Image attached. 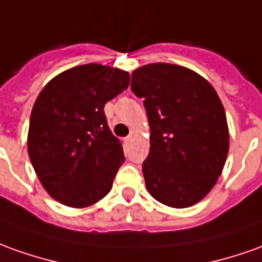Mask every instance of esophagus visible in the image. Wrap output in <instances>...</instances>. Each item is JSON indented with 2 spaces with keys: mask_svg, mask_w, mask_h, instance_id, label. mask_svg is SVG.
I'll return each mask as SVG.
<instances>
[{
  "mask_svg": "<svg viewBox=\"0 0 262 262\" xmlns=\"http://www.w3.org/2000/svg\"><path fill=\"white\" fill-rule=\"evenodd\" d=\"M131 138H133V137H131V135H128L127 138H125V142H129V141H131Z\"/></svg>",
  "mask_w": 262,
  "mask_h": 262,
  "instance_id": "esophagus-1",
  "label": "esophagus"
}]
</instances>
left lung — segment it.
<instances>
[{
	"label": "left lung",
	"mask_w": 262,
	"mask_h": 262,
	"mask_svg": "<svg viewBox=\"0 0 262 262\" xmlns=\"http://www.w3.org/2000/svg\"><path fill=\"white\" fill-rule=\"evenodd\" d=\"M131 90L144 98L151 128L142 162L149 194L172 208L194 205L215 185L228 154L220 97L201 75L165 62L135 70Z\"/></svg>",
	"instance_id": "1"
}]
</instances>
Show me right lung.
<instances>
[{"instance_id": "1", "label": "right lung", "mask_w": 262, "mask_h": 262, "mask_svg": "<svg viewBox=\"0 0 262 262\" xmlns=\"http://www.w3.org/2000/svg\"><path fill=\"white\" fill-rule=\"evenodd\" d=\"M129 85V74L100 64L52 78L34 104L28 154L47 192L74 208L93 205L113 188L125 161L104 105Z\"/></svg>"}]
</instances>
